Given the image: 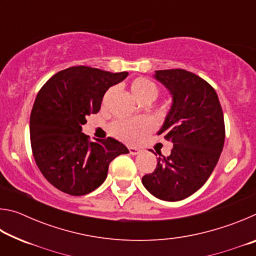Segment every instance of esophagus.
<instances>
[{"mask_svg":"<svg viewBox=\"0 0 256 256\" xmlns=\"http://www.w3.org/2000/svg\"><path fill=\"white\" fill-rule=\"evenodd\" d=\"M128 151H130V154H140L141 152V150L138 149V148H133V146H130L128 148Z\"/></svg>","mask_w":256,"mask_h":256,"instance_id":"obj_1","label":"esophagus"}]
</instances>
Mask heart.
<instances>
[{"mask_svg": "<svg viewBox=\"0 0 256 256\" xmlns=\"http://www.w3.org/2000/svg\"><path fill=\"white\" fill-rule=\"evenodd\" d=\"M130 92L136 100L141 102H152L158 97V86L152 81L144 76H138L130 82ZM112 94V89L105 94L107 97ZM154 128V122L150 118H136V120H116L110 124V132L112 136L128 144H138L141 141L151 130Z\"/></svg>", "mask_w": 256, "mask_h": 256, "instance_id": "heart-1", "label": "heart"}]
</instances>
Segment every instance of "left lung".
Listing matches in <instances>:
<instances>
[{
  "label": "left lung",
  "mask_w": 256,
  "mask_h": 256,
  "mask_svg": "<svg viewBox=\"0 0 256 256\" xmlns=\"http://www.w3.org/2000/svg\"><path fill=\"white\" fill-rule=\"evenodd\" d=\"M154 78L172 94L158 134L174 146L168 157L157 151V167L142 184L160 200L180 201L202 188L218 162L226 136L224 112L214 86L194 73L172 68L156 71Z\"/></svg>",
  "instance_id": "obj_1"
}]
</instances>
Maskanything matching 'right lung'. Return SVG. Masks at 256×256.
Masks as SVG:
<instances>
[{
    "label": "right lung",
    "instance_id": "1",
    "mask_svg": "<svg viewBox=\"0 0 256 256\" xmlns=\"http://www.w3.org/2000/svg\"><path fill=\"white\" fill-rule=\"evenodd\" d=\"M128 74L78 66L42 86L30 114V144L38 168L54 188L74 196L92 192L106 180L112 160L128 154L115 138L92 142L81 132L86 116L100 110L108 88Z\"/></svg>",
    "mask_w": 256,
    "mask_h": 256
}]
</instances>
